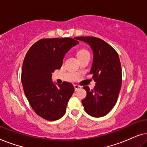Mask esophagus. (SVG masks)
Returning a JSON list of instances; mask_svg holds the SVG:
<instances>
[{"instance_id": "obj_1", "label": "esophagus", "mask_w": 147, "mask_h": 147, "mask_svg": "<svg viewBox=\"0 0 147 147\" xmlns=\"http://www.w3.org/2000/svg\"><path fill=\"white\" fill-rule=\"evenodd\" d=\"M74 88H75L76 91H77V90H78L79 89H81L82 87H81V86H78V85H74Z\"/></svg>"}]
</instances>
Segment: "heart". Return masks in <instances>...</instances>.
Listing matches in <instances>:
<instances>
[{
  "label": "heart",
  "mask_w": 147,
  "mask_h": 147,
  "mask_svg": "<svg viewBox=\"0 0 147 147\" xmlns=\"http://www.w3.org/2000/svg\"><path fill=\"white\" fill-rule=\"evenodd\" d=\"M87 54H90L89 52H88L87 50H86V49H81V50H80V51H78V53H77L78 58V59H79V58L83 57V56L87 55Z\"/></svg>",
  "instance_id": "obj_1"
}]
</instances>
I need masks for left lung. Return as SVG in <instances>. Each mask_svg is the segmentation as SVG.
<instances>
[{
    "mask_svg": "<svg viewBox=\"0 0 147 147\" xmlns=\"http://www.w3.org/2000/svg\"><path fill=\"white\" fill-rule=\"evenodd\" d=\"M76 39L90 45L93 52V62L90 74L96 82L94 90L88 86L82 100L85 111L96 118L106 116L115 105L122 85V69L119 56L111 46L94 37H77Z\"/></svg>",
    "mask_w": 147,
    "mask_h": 147,
    "instance_id": "8db88e82",
    "label": "left lung"
}]
</instances>
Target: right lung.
I'll list each match as a JSON object with an SVG mask.
<instances>
[{
	"instance_id": "right-lung-1",
	"label": "right lung",
	"mask_w": 147,
	"mask_h": 147,
	"mask_svg": "<svg viewBox=\"0 0 147 147\" xmlns=\"http://www.w3.org/2000/svg\"><path fill=\"white\" fill-rule=\"evenodd\" d=\"M78 43L76 37L43 39L26 54L21 73L24 92L35 113L44 119L53 121L65 114L74 87L69 82L55 84L52 73L61 68L65 54Z\"/></svg>"
}]
</instances>
